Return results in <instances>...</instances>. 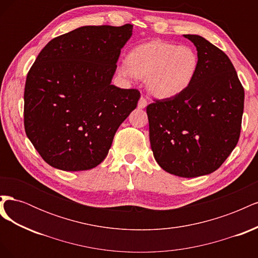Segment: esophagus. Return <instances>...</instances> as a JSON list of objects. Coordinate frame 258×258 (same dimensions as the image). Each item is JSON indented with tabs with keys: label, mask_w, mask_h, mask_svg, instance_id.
Listing matches in <instances>:
<instances>
[{
	"label": "esophagus",
	"mask_w": 258,
	"mask_h": 258,
	"mask_svg": "<svg viewBox=\"0 0 258 258\" xmlns=\"http://www.w3.org/2000/svg\"><path fill=\"white\" fill-rule=\"evenodd\" d=\"M147 106V100L142 96L139 100V103H138V107L139 108H144Z\"/></svg>",
	"instance_id": "1"
}]
</instances>
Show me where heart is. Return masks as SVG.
Masks as SVG:
<instances>
[{"mask_svg":"<svg viewBox=\"0 0 258 258\" xmlns=\"http://www.w3.org/2000/svg\"><path fill=\"white\" fill-rule=\"evenodd\" d=\"M198 67V54L189 46L152 41L132 48L118 72L146 80L147 89L156 97L172 98L189 87Z\"/></svg>","mask_w":258,"mask_h":258,"instance_id":"obj_1","label":"heart"}]
</instances>
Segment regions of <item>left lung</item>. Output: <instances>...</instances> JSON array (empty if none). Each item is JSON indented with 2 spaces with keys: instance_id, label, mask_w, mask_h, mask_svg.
<instances>
[{
  "instance_id": "left-lung-1",
  "label": "left lung",
  "mask_w": 258,
  "mask_h": 258,
  "mask_svg": "<svg viewBox=\"0 0 258 258\" xmlns=\"http://www.w3.org/2000/svg\"><path fill=\"white\" fill-rule=\"evenodd\" d=\"M184 37L197 48L196 76L179 95L154 100L146 113L158 165L171 174L196 177L214 172L236 147L244 89L223 50L202 36Z\"/></svg>"
}]
</instances>
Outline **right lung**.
<instances>
[{
  "label": "right lung",
  "instance_id": "right-lung-1",
  "mask_svg": "<svg viewBox=\"0 0 258 258\" xmlns=\"http://www.w3.org/2000/svg\"><path fill=\"white\" fill-rule=\"evenodd\" d=\"M134 26H85L52 38L27 75V137L49 166L97 167L120 123L135 110L138 89L111 85L120 49Z\"/></svg>",
  "mask_w": 258,
  "mask_h": 258
}]
</instances>
